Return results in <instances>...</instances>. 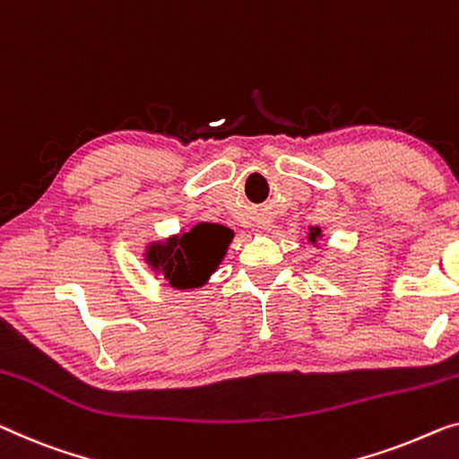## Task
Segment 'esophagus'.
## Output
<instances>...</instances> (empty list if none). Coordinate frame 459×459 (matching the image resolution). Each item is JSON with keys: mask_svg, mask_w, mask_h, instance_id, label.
Segmentation results:
<instances>
[{"mask_svg": "<svg viewBox=\"0 0 459 459\" xmlns=\"http://www.w3.org/2000/svg\"><path fill=\"white\" fill-rule=\"evenodd\" d=\"M263 230H269V223H264V225H263Z\"/></svg>", "mask_w": 459, "mask_h": 459, "instance_id": "esophagus-1", "label": "esophagus"}]
</instances>
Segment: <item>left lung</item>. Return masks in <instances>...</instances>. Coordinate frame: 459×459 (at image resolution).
Masks as SVG:
<instances>
[{"mask_svg":"<svg viewBox=\"0 0 459 459\" xmlns=\"http://www.w3.org/2000/svg\"><path fill=\"white\" fill-rule=\"evenodd\" d=\"M307 238H308L310 244H318V240H321V238H323V230L318 228V225H316V228H312V225H310Z\"/></svg>","mask_w":459,"mask_h":459,"instance_id":"left-lung-1","label":"left lung"}]
</instances>
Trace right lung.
I'll list each match as a JSON object with an SVG mask.
<instances>
[{"instance_id": "1", "label": "right lung", "mask_w": 459, "mask_h": 459, "mask_svg": "<svg viewBox=\"0 0 459 459\" xmlns=\"http://www.w3.org/2000/svg\"><path fill=\"white\" fill-rule=\"evenodd\" d=\"M234 231L217 223H196L182 236L151 242L144 261L176 290L201 288L223 261Z\"/></svg>"}]
</instances>
